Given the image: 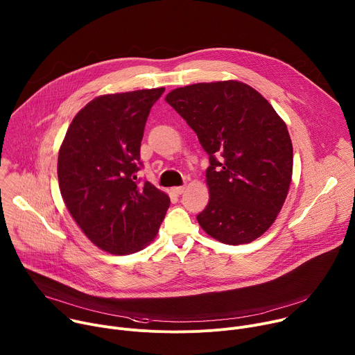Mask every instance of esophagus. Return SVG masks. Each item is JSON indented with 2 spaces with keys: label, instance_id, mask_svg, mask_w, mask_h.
<instances>
[{
  "label": "esophagus",
  "instance_id": "esophagus-1",
  "mask_svg": "<svg viewBox=\"0 0 355 355\" xmlns=\"http://www.w3.org/2000/svg\"><path fill=\"white\" fill-rule=\"evenodd\" d=\"M184 189H185L184 185H182V187H173V188H171V192H173L174 195H181V193L184 192Z\"/></svg>",
  "mask_w": 355,
  "mask_h": 355
}]
</instances>
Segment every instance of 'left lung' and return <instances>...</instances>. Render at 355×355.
<instances>
[{
    "instance_id": "left-lung-1",
    "label": "left lung",
    "mask_w": 355,
    "mask_h": 355,
    "mask_svg": "<svg viewBox=\"0 0 355 355\" xmlns=\"http://www.w3.org/2000/svg\"><path fill=\"white\" fill-rule=\"evenodd\" d=\"M166 101L209 156L200 227L232 245L260 237L277 219L292 180L285 122L260 92L233 80L175 88Z\"/></svg>"
}]
</instances>
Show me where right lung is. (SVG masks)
I'll return each instance as SVG.
<instances>
[{"instance_id": "1", "label": "right lung", "mask_w": 355, "mask_h": 355, "mask_svg": "<svg viewBox=\"0 0 355 355\" xmlns=\"http://www.w3.org/2000/svg\"><path fill=\"white\" fill-rule=\"evenodd\" d=\"M166 88L101 95L70 123L58 160L64 204L101 250L130 254L153 240L170 198L140 182V143L151 107Z\"/></svg>"}]
</instances>
